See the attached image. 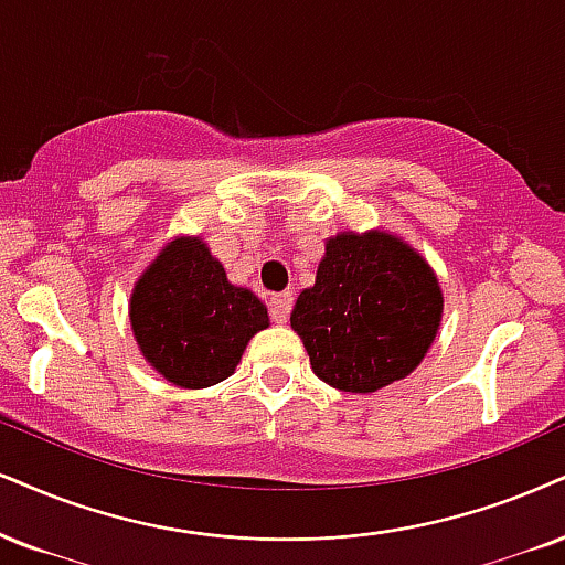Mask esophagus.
Here are the masks:
<instances>
[{
	"label": "esophagus",
	"mask_w": 565,
	"mask_h": 565,
	"mask_svg": "<svg viewBox=\"0 0 565 565\" xmlns=\"http://www.w3.org/2000/svg\"><path fill=\"white\" fill-rule=\"evenodd\" d=\"M290 309H294V296H290V294H277V296H271V301H269V317L275 319V322L282 324L285 319H288Z\"/></svg>",
	"instance_id": "34e87169"
}]
</instances>
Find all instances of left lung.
I'll list each match as a JSON object with an SVG mask.
<instances>
[{
	"label": "left lung",
	"mask_w": 565,
	"mask_h": 565,
	"mask_svg": "<svg viewBox=\"0 0 565 565\" xmlns=\"http://www.w3.org/2000/svg\"><path fill=\"white\" fill-rule=\"evenodd\" d=\"M443 317V294L427 262L387 233L327 241L315 288L294 306L311 369L345 393L403 380L419 366Z\"/></svg>",
	"instance_id": "1"
}]
</instances>
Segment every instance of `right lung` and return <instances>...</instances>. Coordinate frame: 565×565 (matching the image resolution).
I'll list each match as a JSON object with an SVG mask.
<instances>
[{
  "label": "right lung",
  "mask_w": 565,
  "mask_h": 565,
  "mask_svg": "<svg viewBox=\"0 0 565 565\" xmlns=\"http://www.w3.org/2000/svg\"><path fill=\"white\" fill-rule=\"evenodd\" d=\"M130 324L146 361L164 380L199 390L235 372L243 348L269 317L250 290L227 282L204 241L178 238L138 280Z\"/></svg>",
  "instance_id": "add662e5"
}]
</instances>
